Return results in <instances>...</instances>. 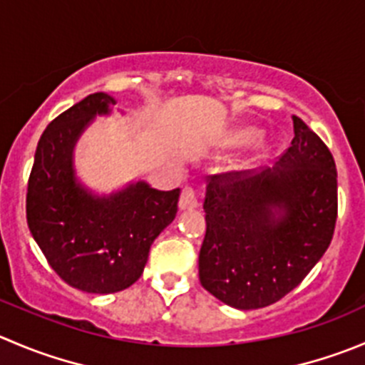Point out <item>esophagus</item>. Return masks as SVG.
I'll list each match as a JSON object with an SVG mask.
<instances>
[{"instance_id": "esophagus-1", "label": "esophagus", "mask_w": 365, "mask_h": 365, "mask_svg": "<svg viewBox=\"0 0 365 365\" xmlns=\"http://www.w3.org/2000/svg\"><path fill=\"white\" fill-rule=\"evenodd\" d=\"M200 205V196H197V190L192 187H185L182 190V196H180V208L182 210H190V208H196Z\"/></svg>"}]
</instances>
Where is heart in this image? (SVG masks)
I'll list each match as a JSON object with an SVG mask.
<instances>
[{
  "instance_id": "obj_1",
  "label": "heart",
  "mask_w": 365,
  "mask_h": 365,
  "mask_svg": "<svg viewBox=\"0 0 365 365\" xmlns=\"http://www.w3.org/2000/svg\"><path fill=\"white\" fill-rule=\"evenodd\" d=\"M255 133L251 132V130H246V132H242V133H239V135L235 137L237 140H239V143H242V140H247V139H251V137H253Z\"/></svg>"
}]
</instances>
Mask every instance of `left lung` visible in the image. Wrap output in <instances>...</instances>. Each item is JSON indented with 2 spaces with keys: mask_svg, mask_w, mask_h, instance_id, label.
Instances as JSON below:
<instances>
[{
  "mask_svg": "<svg viewBox=\"0 0 365 365\" xmlns=\"http://www.w3.org/2000/svg\"><path fill=\"white\" fill-rule=\"evenodd\" d=\"M294 139L272 169L210 176L200 282L240 310L277 303L312 271L334 237L337 169L327 144L292 115Z\"/></svg>",
  "mask_w": 365,
  "mask_h": 365,
  "instance_id": "8db88e82",
  "label": "left lung"
}]
</instances>
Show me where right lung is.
Here are the masks:
<instances>
[{"label": "right lung", "instance_id": "1", "mask_svg": "<svg viewBox=\"0 0 365 365\" xmlns=\"http://www.w3.org/2000/svg\"><path fill=\"white\" fill-rule=\"evenodd\" d=\"M107 93L88 94L53 119L41 135L28 180L26 219L53 271L71 287L110 294L135 284L150 247L178 212L180 189L137 182L94 196L74 178L73 150L96 115L110 112Z\"/></svg>", "mask_w": 365, "mask_h": 365}]
</instances>
